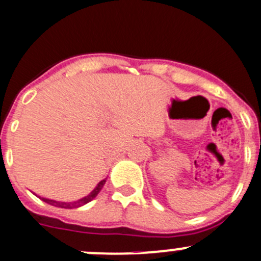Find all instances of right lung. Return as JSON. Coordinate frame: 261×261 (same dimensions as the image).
Masks as SVG:
<instances>
[{"instance_id":"right-lung-1","label":"right lung","mask_w":261,"mask_h":261,"mask_svg":"<svg viewBox=\"0 0 261 261\" xmlns=\"http://www.w3.org/2000/svg\"><path fill=\"white\" fill-rule=\"evenodd\" d=\"M105 183H106V179L101 180L98 184H97L96 188H94L93 191L88 194V196L83 197V198L78 199V201H74V202H60V201H54V199L43 198V197H39V198H41L44 202H46L48 204H51V206H55V207H59V208H78V207L84 206V204H87L88 202H91L93 198H96L97 194H98L99 192H101V189L103 188Z\"/></svg>"}]
</instances>
